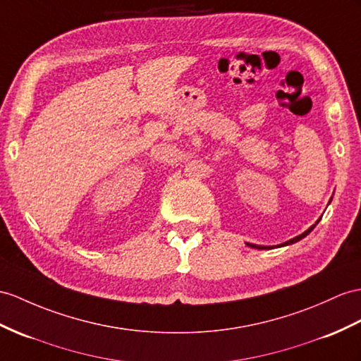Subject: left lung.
I'll return each mask as SVG.
<instances>
[{
	"instance_id": "obj_1",
	"label": "left lung",
	"mask_w": 361,
	"mask_h": 361,
	"mask_svg": "<svg viewBox=\"0 0 361 361\" xmlns=\"http://www.w3.org/2000/svg\"><path fill=\"white\" fill-rule=\"evenodd\" d=\"M331 200H332V197H331ZM329 200V202H331ZM320 222V219L317 222H315L314 225H311L310 228H307V230L305 231V233H302V234H298V235H295L294 239H289V240H286V242H283V243H279V245H276V247H263V245H254V243H247L248 247H251V248H256V250H272V248H280V247H288V245H293V243H295V242H298V240H302L303 237H306L307 234H310L314 228H315V225H317Z\"/></svg>"
}]
</instances>
